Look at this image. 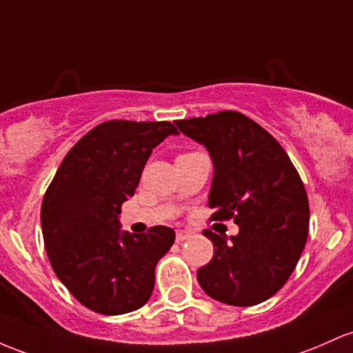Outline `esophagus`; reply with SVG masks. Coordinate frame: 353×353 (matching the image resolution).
Here are the masks:
<instances>
[{
  "mask_svg": "<svg viewBox=\"0 0 353 353\" xmlns=\"http://www.w3.org/2000/svg\"><path fill=\"white\" fill-rule=\"evenodd\" d=\"M188 238H191V233H189V231H177V233H176V241L177 243H183Z\"/></svg>",
  "mask_w": 353,
  "mask_h": 353,
  "instance_id": "1",
  "label": "esophagus"
}]
</instances>
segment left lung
Listing matches in <instances>:
<instances>
[{
	"mask_svg": "<svg viewBox=\"0 0 353 353\" xmlns=\"http://www.w3.org/2000/svg\"><path fill=\"white\" fill-rule=\"evenodd\" d=\"M211 156L212 219L233 218L236 236L204 231L214 254L197 270L209 296L233 307L268 300L286 283L308 236V197L283 147L254 120L226 110L177 120Z\"/></svg>",
	"mask_w": 353,
	"mask_h": 353,
	"instance_id": "8db88e82",
	"label": "left lung"
}]
</instances>
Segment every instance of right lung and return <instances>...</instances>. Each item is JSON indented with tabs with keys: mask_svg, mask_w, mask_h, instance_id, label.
<instances>
[{
	"mask_svg": "<svg viewBox=\"0 0 353 353\" xmlns=\"http://www.w3.org/2000/svg\"><path fill=\"white\" fill-rule=\"evenodd\" d=\"M177 134L170 122L100 123L70 149L46 189L41 231L52 268L97 313L134 312L152 295L156 265L176 233L168 226L122 231L119 214L154 147Z\"/></svg>",
	"mask_w": 353,
	"mask_h": 353,
	"instance_id": "obj_1",
	"label": "right lung"
}]
</instances>
